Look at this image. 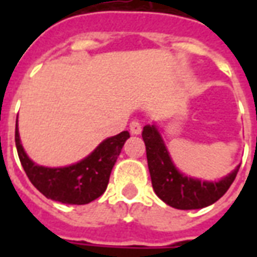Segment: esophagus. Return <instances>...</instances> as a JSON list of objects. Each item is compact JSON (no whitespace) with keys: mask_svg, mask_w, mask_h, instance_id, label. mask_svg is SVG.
Instances as JSON below:
<instances>
[{"mask_svg":"<svg viewBox=\"0 0 257 257\" xmlns=\"http://www.w3.org/2000/svg\"><path fill=\"white\" fill-rule=\"evenodd\" d=\"M129 129H131V134L132 135H140V132H142V125H140L139 121H132L131 125H129Z\"/></svg>","mask_w":257,"mask_h":257,"instance_id":"34e87169","label":"esophagus"}]
</instances>
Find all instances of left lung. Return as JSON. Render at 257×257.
<instances>
[{"label":"left lung","instance_id":"1","mask_svg":"<svg viewBox=\"0 0 257 257\" xmlns=\"http://www.w3.org/2000/svg\"><path fill=\"white\" fill-rule=\"evenodd\" d=\"M142 138L146 145L153 189L165 204L176 209H201L216 202L230 189L241 167L238 165L228 176L219 182H201L198 179L183 176L176 169L156 125H146Z\"/></svg>","mask_w":257,"mask_h":257}]
</instances>
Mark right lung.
<instances>
[{"instance_id":"obj_1","label":"right lung","mask_w":257,"mask_h":257,"mask_svg":"<svg viewBox=\"0 0 257 257\" xmlns=\"http://www.w3.org/2000/svg\"><path fill=\"white\" fill-rule=\"evenodd\" d=\"M128 138L129 132L123 131L103 140L82 161L70 167L47 168L36 165L23 150L18 132V119L15 131L20 164L33 186L47 198L71 205L89 204L106 191L112 167Z\"/></svg>"}]
</instances>
